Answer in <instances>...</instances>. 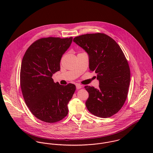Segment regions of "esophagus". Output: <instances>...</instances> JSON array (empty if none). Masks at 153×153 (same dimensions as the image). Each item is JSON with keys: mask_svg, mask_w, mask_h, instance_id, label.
Instances as JSON below:
<instances>
[{"mask_svg": "<svg viewBox=\"0 0 153 153\" xmlns=\"http://www.w3.org/2000/svg\"><path fill=\"white\" fill-rule=\"evenodd\" d=\"M76 89H81L82 88V85L79 84H76Z\"/></svg>", "mask_w": 153, "mask_h": 153, "instance_id": "34e87169", "label": "esophagus"}]
</instances>
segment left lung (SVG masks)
Returning a JSON list of instances; mask_svg holds the SVG:
<instances>
[{"instance_id": "8db88e82", "label": "left lung", "mask_w": 153, "mask_h": 153, "mask_svg": "<svg viewBox=\"0 0 153 153\" xmlns=\"http://www.w3.org/2000/svg\"><path fill=\"white\" fill-rule=\"evenodd\" d=\"M74 42L89 55V71L97 74L99 88L85 86L89 94L85 104L93 115L108 118L124 104L130 82V69L120 46L103 33H88L74 38Z\"/></svg>"}]
</instances>
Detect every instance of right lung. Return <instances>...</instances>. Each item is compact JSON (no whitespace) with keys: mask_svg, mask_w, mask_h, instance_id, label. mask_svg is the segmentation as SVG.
<instances>
[{"mask_svg":"<svg viewBox=\"0 0 153 153\" xmlns=\"http://www.w3.org/2000/svg\"><path fill=\"white\" fill-rule=\"evenodd\" d=\"M72 37L42 38L26 50L22 61L20 85L25 102L32 114L48 123L64 119L67 105L75 85L54 82L52 75L60 70L62 55L69 48Z\"/></svg>","mask_w":153,"mask_h":153,"instance_id":"1","label":"right lung"}]
</instances>
